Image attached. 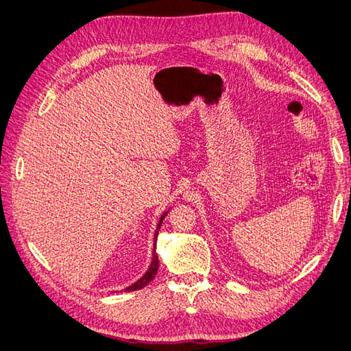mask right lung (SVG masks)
I'll return each instance as SVG.
<instances>
[{
  "mask_svg": "<svg viewBox=\"0 0 351 351\" xmlns=\"http://www.w3.org/2000/svg\"><path fill=\"white\" fill-rule=\"evenodd\" d=\"M167 214H168V210H165L164 214H162V217L159 218V222H158V226H156V230H155V237H154V253H152V262H151V267H149V269L146 271V274L143 275V277L141 278V280H137L134 284H132L130 287H127V289L124 290V291H136V290H141V289H143L145 285H147L149 284L154 278H155V275H156V272H158V267H159V261H158V254H156V239H158V232H159V228H161V226H162V221H164V218L167 217Z\"/></svg>",
  "mask_w": 351,
  "mask_h": 351,
  "instance_id": "obj_1",
  "label": "right lung"
}]
</instances>
